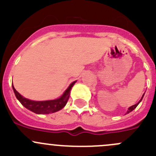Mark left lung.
Here are the masks:
<instances>
[{
  "label": "left lung",
  "instance_id": "obj_1",
  "mask_svg": "<svg viewBox=\"0 0 156 156\" xmlns=\"http://www.w3.org/2000/svg\"><path fill=\"white\" fill-rule=\"evenodd\" d=\"M144 94H143V97H141V99H140V101H139V102H138V103H136V104H135V105H133V106H130V107H129V108H128V109H127V111L126 114H128V113H130V112H132V111H133V109H134V108H136V106H138V105H139V103H140V102H141V101H142V100H143V97H144Z\"/></svg>",
  "mask_w": 156,
  "mask_h": 156
}]
</instances>
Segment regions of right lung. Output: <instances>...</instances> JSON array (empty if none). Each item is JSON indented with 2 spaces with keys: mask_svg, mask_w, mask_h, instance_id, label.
<instances>
[{
  "mask_svg": "<svg viewBox=\"0 0 156 156\" xmlns=\"http://www.w3.org/2000/svg\"><path fill=\"white\" fill-rule=\"evenodd\" d=\"M75 82H76V81L71 83L70 85L66 90L65 92L60 97L55 99V100H45V101H34V100H31L27 98H25L20 93L17 92L12 84V87L16 97L24 107H26L30 111L36 113V114H50V113L59 111L62 108L65 107L67 102H68L69 96H70L71 89L75 84Z\"/></svg>",
  "mask_w": 156,
  "mask_h": 156,
  "instance_id": "add662e5",
  "label": "right lung"
}]
</instances>
